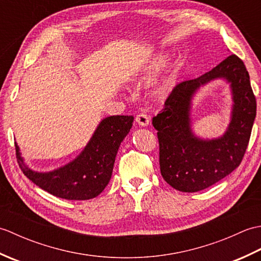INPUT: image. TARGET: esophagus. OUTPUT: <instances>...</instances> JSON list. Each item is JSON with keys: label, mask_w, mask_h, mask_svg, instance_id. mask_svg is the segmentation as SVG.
<instances>
[{"label": "esophagus", "mask_w": 261, "mask_h": 261, "mask_svg": "<svg viewBox=\"0 0 261 261\" xmlns=\"http://www.w3.org/2000/svg\"><path fill=\"white\" fill-rule=\"evenodd\" d=\"M136 122L141 126H147L150 122V119L146 113H139L136 116Z\"/></svg>", "instance_id": "1"}]
</instances>
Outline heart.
Returning a JSON list of instances; mask_svg holds the SVG:
<instances>
[{
	"label": "heart",
	"mask_w": 261,
	"mask_h": 261,
	"mask_svg": "<svg viewBox=\"0 0 261 261\" xmlns=\"http://www.w3.org/2000/svg\"><path fill=\"white\" fill-rule=\"evenodd\" d=\"M171 56H173V54H171L170 50L162 51L158 54L157 56H154L152 60H150V63H149L141 71L140 81L146 83L154 79V77H156L160 71L169 64ZM177 81H178V70L175 69L173 71H170L167 76H165L164 79L158 83L152 92V96L158 99L167 98L171 94V92L174 91V88L177 84Z\"/></svg>",
	"instance_id": "obj_1"
}]
</instances>
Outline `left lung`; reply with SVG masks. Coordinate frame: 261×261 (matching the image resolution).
I'll use <instances>...</instances> for the list:
<instances>
[{
	"label": "left lung",
	"instance_id": "obj_1",
	"mask_svg": "<svg viewBox=\"0 0 261 261\" xmlns=\"http://www.w3.org/2000/svg\"><path fill=\"white\" fill-rule=\"evenodd\" d=\"M219 78L230 84L234 101L231 121L222 137L201 140L191 130V99L199 87ZM256 110L250 77L245 64L236 55L197 79L177 84L162 112L152 119V125L158 131L163 178L177 191L194 193L231 174L245 156Z\"/></svg>",
	"mask_w": 261,
	"mask_h": 261
}]
</instances>
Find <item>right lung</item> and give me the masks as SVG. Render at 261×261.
Listing matches in <instances>:
<instances>
[{"mask_svg":"<svg viewBox=\"0 0 261 261\" xmlns=\"http://www.w3.org/2000/svg\"><path fill=\"white\" fill-rule=\"evenodd\" d=\"M132 122V115H112L103 119L73 162L48 173H39L28 167L15 143L16 159L28 178L51 195L75 201L91 199L99 195L109 184L116 153L129 134Z\"/></svg>","mask_w":261,"mask_h":261,"instance_id":"obj_1","label":"right lung"}]
</instances>
